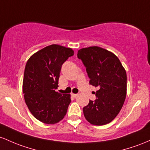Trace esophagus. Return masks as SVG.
<instances>
[{
    "label": "esophagus",
    "mask_w": 150,
    "mask_h": 150,
    "mask_svg": "<svg viewBox=\"0 0 150 150\" xmlns=\"http://www.w3.org/2000/svg\"><path fill=\"white\" fill-rule=\"evenodd\" d=\"M71 95H72V96L74 97V98H76V96H78V94H76V93H72Z\"/></svg>",
    "instance_id": "esophagus-1"
}]
</instances>
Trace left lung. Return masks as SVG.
Segmentation results:
<instances>
[{
	"mask_svg": "<svg viewBox=\"0 0 150 150\" xmlns=\"http://www.w3.org/2000/svg\"><path fill=\"white\" fill-rule=\"evenodd\" d=\"M90 78L89 83L98 87L95 101L89 100L83 108L88 122L103 125L115 119L120 111L127 94V74L117 57L100 47L80 49L77 54Z\"/></svg>",
	"mask_w": 150,
	"mask_h": 150,
	"instance_id": "8db88e82",
	"label": "left lung"
}]
</instances>
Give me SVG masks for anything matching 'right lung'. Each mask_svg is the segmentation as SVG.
I'll return each mask as SVG.
<instances>
[{
	"instance_id": "right-lung-1",
	"label": "right lung",
	"mask_w": 150,
	"mask_h": 150,
	"mask_svg": "<svg viewBox=\"0 0 150 150\" xmlns=\"http://www.w3.org/2000/svg\"><path fill=\"white\" fill-rule=\"evenodd\" d=\"M74 50L61 45H49L33 54L25 66L23 92L33 115L46 124H55L66 115L70 94L56 91L63 63Z\"/></svg>"
}]
</instances>
